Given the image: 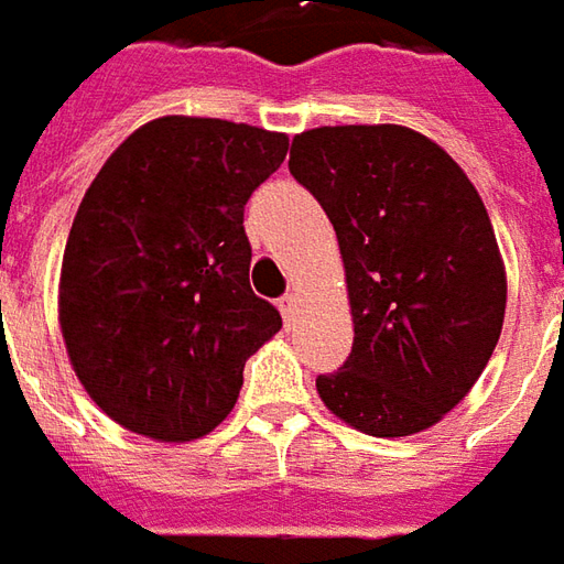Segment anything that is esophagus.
Segmentation results:
<instances>
[{
  "mask_svg": "<svg viewBox=\"0 0 564 564\" xmlns=\"http://www.w3.org/2000/svg\"><path fill=\"white\" fill-rule=\"evenodd\" d=\"M279 310H282V316H285V322H291V316H294V310H297V294H285V297L279 301Z\"/></svg>",
  "mask_w": 564,
  "mask_h": 564,
  "instance_id": "1",
  "label": "esophagus"
}]
</instances>
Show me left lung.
<instances>
[{
  "mask_svg": "<svg viewBox=\"0 0 564 564\" xmlns=\"http://www.w3.org/2000/svg\"><path fill=\"white\" fill-rule=\"evenodd\" d=\"M289 169L332 220L347 273L352 349L319 375L325 408L368 436L438 423L497 347L507 273L476 186L405 126L297 134Z\"/></svg>",
  "mask_w": 564,
  "mask_h": 564,
  "instance_id": "obj_1",
  "label": "left lung"
}]
</instances>
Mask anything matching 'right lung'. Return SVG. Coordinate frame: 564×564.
Wrapping results in <instances>:
<instances>
[{"label":"right lung","instance_id":"1","mask_svg":"<svg viewBox=\"0 0 564 564\" xmlns=\"http://www.w3.org/2000/svg\"><path fill=\"white\" fill-rule=\"evenodd\" d=\"M289 153L267 128L162 116L88 186L61 263L57 316L85 393L159 442L224 421L282 316L248 282L245 202Z\"/></svg>","mask_w":564,"mask_h":564}]
</instances>
